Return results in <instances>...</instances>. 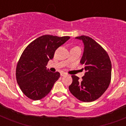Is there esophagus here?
Listing matches in <instances>:
<instances>
[{
  "mask_svg": "<svg viewBox=\"0 0 126 126\" xmlns=\"http://www.w3.org/2000/svg\"><path fill=\"white\" fill-rule=\"evenodd\" d=\"M67 75V73H65V72H61V77H63V76H65V75Z\"/></svg>",
  "mask_w": 126,
  "mask_h": 126,
  "instance_id": "34e87169",
  "label": "esophagus"
}]
</instances>
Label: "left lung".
Instances as JSON below:
<instances>
[{"instance_id": "1", "label": "left lung", "mask_w": 126, "mask_h": 126, "mask_svg": "<svg viewBox=\"0 0 126 126\" xmlns=\"http://www.w3.org/2000/svg\"><path fill=\"white\" fill-rule=\"evenodd\" d=\"M82 40L84 52L80 63L84 65L86 73L80 80L72 75L73 82L70 92L75 97L83 102H92L99 98L109 86L111 79L112 65L107 51L89 36H78Z\"/></svg>"}]
</instances>
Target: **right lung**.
<instances>
[{
  "label": "right lung",
  "instance_id": "right-lung-1",
  "mask_svg": "<svg viewBox=\"0 0 126 126\" xmlns=\"http://www.w3.org/2000/svg\"><path fill=\"white\" fill-rule=\"evenodd\" d=\"M69 36L43 35L29 44L20 57L16 67L19 88L31 99H41L49 94L60 77L59 72L46 69L55 50L69 40Z\"/></svg>",
  "mask_w": 126,
  "mask_h": 126
}]
</instances>
